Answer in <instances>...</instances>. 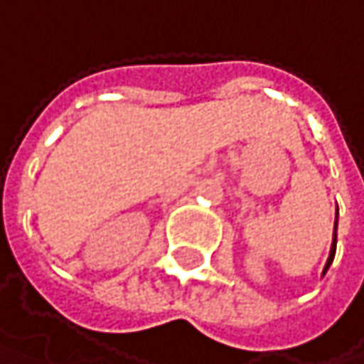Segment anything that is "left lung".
Listing matches in <instances>:
<instances>
[{"label": "left lung", "mask_w": 364, "mask_h": 364, "mask_svg": "<svg viewBox=\"0 0 364 364\" xmlns=\"http://www.w3.org/2000/svg\"><path fill=\"white\" fill-rule=\"evenodd\" d=\"M335 249H337V217H335V228H333V245H331V253H328L327 265H325V269H323V276L327 274L328 265L333 263V257H335Z\"/></svg>", "instance_id": "8db88e82"}]
</instances>
